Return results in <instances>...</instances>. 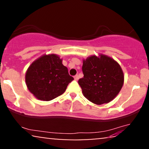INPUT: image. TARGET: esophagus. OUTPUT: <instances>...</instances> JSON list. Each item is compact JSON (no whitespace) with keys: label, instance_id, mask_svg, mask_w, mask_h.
<instances>
[{"label":"esophagus","instance_id":"1","mask_svg":"<svg viewBox=\"0 0 149 149\" xmlns=\"http://www.w3.org/2000/svg\"><path fill=\"white\" fill-rule=\"evenodd\" d=\"M74 79L76 81H77V80H79V75L78 74H77V75H75V76L74 77Z\"/></svg>","mask_w":149,"mask_h":149}]
</instances>
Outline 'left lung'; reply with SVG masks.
Instances as JSON below:
<instances>
[{
	"label": "left lung",
	"mask_w": 149,
	"mask_h": 149,
	"mask_svg": "<svg viewBox=\"0 0 149 149\" xmlns=\"http://www.w3.org/2000/svg\"><path fill=\"white\" fill-rule=\"evenodd\" d=\"M82 71L84 77L78 83L84 96L95 104L113 100L123 85L124 76L121 66L104 55L92 56L83 60Z\"/></svg>",
	"instance_id": "left-lung-1"
}]
</instances>
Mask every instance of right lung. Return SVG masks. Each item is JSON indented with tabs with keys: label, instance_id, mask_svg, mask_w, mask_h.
I'll return each mask as SVG.
<instances>
[{
	"label": "right lung",
	"instance_id": "1",
	"mask_svg": "<svg viewBox=\"0 0 149 149\" xmlns=\"http://www.w3.org/2000/svg\"><path fill=\"white\" fill-rule=\"evenodd\" d=\"M62 61L57 55H44L28 68L26 74V85L37 99L49 101L60 96L74 80Z\"/></svg>",
	"mask_w": 149,
	"mask_h": 149
}]
</instances>
